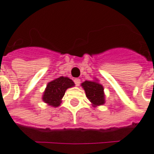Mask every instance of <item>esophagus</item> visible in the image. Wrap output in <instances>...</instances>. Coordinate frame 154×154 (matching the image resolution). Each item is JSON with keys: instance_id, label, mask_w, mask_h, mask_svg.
Here are the masks:
<instances>
[{"instance_id": "34e87169", "label": "esophagus", "mask_w": 154, "mask_h": 154, "mask_svg": "<svg viewBox=\"0 0 154 154\" xmlns=\"http://www.w3.org/2000/svg\"><path fill=\"white\" fill-rule=\"evenodd\" d=\"M74 82H75L76 86H79V85H80L81 80L79 78H76V79H74Z\"/></svg>"}]
</instances>
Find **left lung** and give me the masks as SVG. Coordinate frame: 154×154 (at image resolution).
<instances>
[{
	"label": "left lung",
	"instance_id": "1",
	"mask_svg": "<svg viewBox=\"0 0 154 154\" xmlns=\"http://www.w3.org/2000/svg\"><path fill=\"white\" fill-rule=\"evenodd\" d=\"M81 86L84 89L87 97L93 107L101 106L105 103L104 88L103 85L99 83L98 79L95 78L93 81H85Z\"/></svg>",
	"mask_w": 154,
	"mask_h": 154
}]
</instances>
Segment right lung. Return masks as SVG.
I'll list each match as a JSON object with an SVG mask.
<instances>
[{"instance_id":"right-lung-1","label":"right lung","mask_w":154,"mask_h":154,"mask_svg":"<svg viewBox=\"0 0 154 154\" xmlns=\"http://www.w3.org/2000/svg\"><path fill=\"white\" fill-rule=\"evenodd\" d=\"M74 86L75 83L69 77H57L47 83L42 97V101L51 107H59L62 103V97L65 95L66 89Z\"/></svg>"}]
</instances>
